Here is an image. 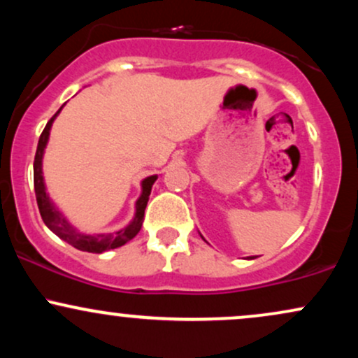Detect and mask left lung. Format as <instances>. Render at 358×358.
<instances>
[{
  "instance_id": "8db88e82",
  "label": "left lung",
  "mask_w": 358,
  "mask_h": 358,
  "mask_svg": "<svg viewBox=\"0 0 358 358\" xmlns=\"http://www.w3.org/2000/svg\"><path fill=\"white\" fill-rule=\"evenodd\" d=\"M249 259H254V257H249Z\"/></svg>"
}]
</instances>
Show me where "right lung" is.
Returning a JSON list of instances; mask_svg holds the SVG:
<instances>
[{
    "mask_svg": "<svg viewBox=\"0 0 358 358\" xmlns=\"http://www.w3.org/2000/svg\"><path fill=\"white\" fill-rule=\"evenodd\" d=\"M62 108H64V106H62ZM62 108L57 110L55 116L47 122L42 136L38 139V146H36V155L34 162V183H35V195H36V203H38L40 215H42L45 225H47L55 236H59L62 241H65L67 244L73 245L76 249L84 250V252L101 254V252H106V250L121 248V245H124L126 242H129L133 237H136V234L141 231L143 220H145V208H146L148 199H150L151 187H153V183L156 182L158 176L151 175L143 180L141 195H139V199L136 200V212H134L133 220H131L126 227H122L121 231L114 234H97V236H90V234H82L77 231L71 222L65 219L64 213L55 207V203L52 202L50 196H48L47 187H45V180H43V170H42L43 153H45V148H47L48 138H50L52 124L53 121H55V117L59 116Z\"/></svg>",
    "mask_w": 358,
    "mask_h": 358,
    "instance_id": "obj_1",
    "label": "right lung"
}]
</instances>
